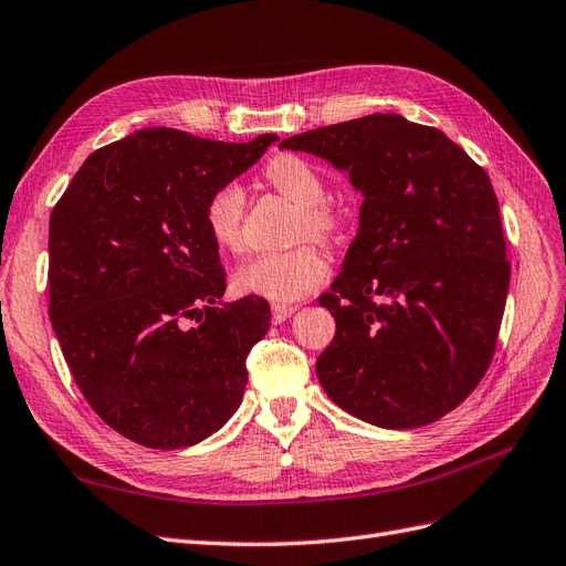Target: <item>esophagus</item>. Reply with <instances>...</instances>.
Instances as JSON below:
<instances>
[{
    "label": "esophagus",
    "mask_w": 566,
    "mask_h": 566,
    "mask_svg": "<svg viewBox=\"0 0 566 566\" xmlns=\"http://www.w3.org/2000/svg\"><path fill=\"white\" fill-rule=\"evenodd\" d=\"M272 325H282L284 319L296 313V305H284V303H272Z\"/></svg>",
    "instance_id": "obj_1"
}]
</instances>
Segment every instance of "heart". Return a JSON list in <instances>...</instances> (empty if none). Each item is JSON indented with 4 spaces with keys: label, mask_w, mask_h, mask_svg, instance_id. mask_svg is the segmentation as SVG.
Returning <instances> with one entry per match:
<instances>
[{
    "label": "heart",
    "mask_w": 566,
    "mask_h": 566,
    "mask_svg": "<svg viewBox=\"0 0 566 566\" xmlns=\"http://www.w3.org/2000/svg\"><path fill=\"white\" fill-rule=\"evenodd\" d=\"M268 182L289 201L301 206V234L332 239L342 228V216L327 201L329 187L322 172L296 154H280L265 166ZM244 189L237 182L218 187L206 203L203 220L216 247L239 253L244 247ZM329 277V263L315 244H303L284 253H263L234 272V286L241 294L289 303L315 292Z\"/></svg>",
    "instance_id": "obj_1"
}]
</instances>
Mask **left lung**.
I'll list each match as a JSON object with an SVG mask.
<instances>
[{
	"label": "left lung",
	"instance_id": "obj_1",
	"mask_svg": "<svg viewBox=\"0 0 566 566\" xmlns=\"http://www.w3.org/2000/svg\"><path fill=\"white\" fill-rule=\"evenodd\" d=\"M348 170L360 230L319 305L334 342L317 379L338 408L384 429L441 419L493 360L510 286L486 170L453 139L396 113L317 127L280 144Z\"/></svg>",
	"mask_w": 566,
	"mask_h": 566
}]
</instances>
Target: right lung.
<instances>
[{"instance_id":"obj_1","label":"right lung","mask_w":566,"mask_h":566,"mask_svg":"<svg viewBox=\"0 0 566 566\" xmlns=\"http://www.w3.org/2000/svg\"><path fill=\"white\" fill-rule=\"evenodd\" d=\"M277 135L149 127L87 156L50 218V319L92 410L139 446L203 441L239 408L265 298L222 303L203 211Z\"/></svg>"}]
</instances>
